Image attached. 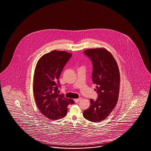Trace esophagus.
I'll list each match as a JSON object with an SVG mask.
<instances>
[{"label": "esophagus", "mask_w": 151, "mask_h": 151, "mask_svg": "<svg viewBox=\"0 0 151 151\" xmlns=\"http://www.w3.org/2000/svg\"><path fill=\"white\" fill-rule=\"evenodd\" d=\"M81 98H78V99H74V101H75V103H78L80 101H81Z\"/></svg>", "instance_id": "1"}]
</instances>
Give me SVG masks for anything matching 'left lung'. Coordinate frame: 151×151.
I'll use <instances>...</instances> for the list:
<instances>
[{
	"instance_id": "obj_1",
	"label": "left lung",
	"mask_w": 151,
	"mask_h": 151,
	"mask_svg": "<svg viewBox=\"0 0 151 151\" xmlns=\"http://www.w3.org/2000/svg\"><path fill=\"white\" fill-rule=\"evenodd\" d=\"M93 65L92 81L96 85V101L91 99V106L84 111L85 119L98 122L104 120L115 108L119 98L120 73L114 57L106 49H89L84 51Z\"/></svg>"
}]
</instances>
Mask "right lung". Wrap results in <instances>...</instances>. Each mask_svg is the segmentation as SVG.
Listing matches in <instances>:
<instances>
[{
	"mask_svg": "<svg viewBox=\"0 0 151 151\" xmlns=\"http://www.w3.org/2000/svg\"><path fill=\"white\" fill-rule=\"evenodd\" d=\"M72 54L53 50L44 54L36 64L33 91L37 107L42 115L54 120L63 118L68 105L74 101L60 94L59 78Z\"/></svg>",
	"mask_w": 151,
	"mask_h": 151,
	"instance_id": "obj_1",
	"label": "right lung"
}]
</instances>
